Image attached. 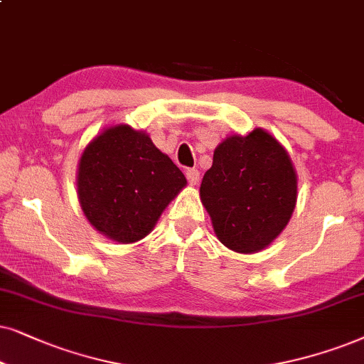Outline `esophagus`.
<instances>
[{"label": "esophagus", "mask_w": 364, "mask_h": 364, "mask_svg": "<svg viewBox=\"0 0 364 364\" xmlns=\"http://www.w3.org/2000/svg\"><path fill=\"white\" fill-rule=\"evenodd\" d=\"M186 179L191 186H195L198 181H200V171L196 168H190L186 169Z\"/></svg>", "instance_id": "1"}]
</instances>
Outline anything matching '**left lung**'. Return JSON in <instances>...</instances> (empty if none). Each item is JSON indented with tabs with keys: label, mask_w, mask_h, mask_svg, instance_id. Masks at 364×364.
<instances>
[{
	"label": "left lung",
	"mask_w": 364,
	"mask_h": 364,
	"mask_svg": "<svg viewBox=\"0 0 364 364\" xmlns=\"http://www.w3.org/2000/svg\"><path fill=\"white\" fill-rule=\"evenodd\" d=\"M200 198L216 238L236 253L253 255L268 248L291 220L298 174L283 144L255 128L218 144Z\"/></svg>",
	"instance_id": "obj_1"
}]
</instances>
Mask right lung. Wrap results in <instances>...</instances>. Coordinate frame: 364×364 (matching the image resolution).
Wrapping results in <instances>:
<instances>
[{
  "mask_svg": "<svg viewBox=\"0 0 364 364\" xmlns=\"http://www.w3.org/2000/svg\"><path fill=\"white\" fill-rule=\"evenodd\" d=\"M186 186L185 174L146 132L111 124L86 144L77 161V200L86 220L111 241L132 245L153 231Z\"/></svg>",
  "mask_w": 364,
  "mask_h": 364,
  "instance_id": "add662e5",
  "label": "right lung"
}]
</instances>
